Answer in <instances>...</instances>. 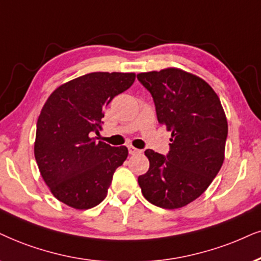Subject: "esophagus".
I'll use <instances>...</instances> for the list:
<instances>
[{"mask_svg":"<svg viewBox=\"0 0 261 261\" xmlns=\"http://www.w3.org/2000/svg\"><path fill=\"white\" fill-rule=\"evenodd\" d=\"M127 148H128V153H130L131 155L140 154V153H141V150H140V149H137V148H135V147H133V146H128Z\"/></svg>","mask_w":261,"mask_h":261,"instance_id":"esophagus-1","label":"esophagus"}]
</instances>
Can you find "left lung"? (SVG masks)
Instances as JSON below:
<instances>
[{
    "label": "left lung",
    "instance_id": "left-lung-1",
    "mask_svg": "<svg viewBox=\"0 0 261 261\" xmlns=\"http://www.w3.org/2000/svg\"><path fill=\"white\" fill-rule=\"evenodd\" d=\"M153 96L158 121L171 133L165 156L144 151L149 170L138 177L142 194L166 210L196 200L219 172L224 161L227 121L218 95L208 83L179 68L137 74Z\"/></svg>",
    "mask_w": 261,
    "mask_h": 261
}]
</instances>
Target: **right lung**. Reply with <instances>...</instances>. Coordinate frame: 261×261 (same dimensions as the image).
<instances>
[{"label": "right lung", "instance_id": "right-lung-1", "mask_svg": "<svg viewBox=\"0 0 261 261\" xmlns=\"http://www.w3.org/2000/svg\"><path fill=\"white\" fill-rule=\"evenodd\" d=\"M136 74L92 72L51 92L37 120L35 158L39 172L59 201L75 210L97 206L107 196L114 171L127 148L95 141L103 110L134 84Z\"/></svg>", "mask_w": 261, "mask_h": 261}]
</instances>
